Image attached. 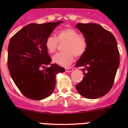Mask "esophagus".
<instances>
[{
	"instance_id": "obj_1",
	"label": "esophagus",
	"mask_w": 128,
	"mask_h": 128,
	"mask_svg": "<svg viewBox=\"0 0 128 128\" xmlns=\"http://www.w3.org/2000/svg\"><path fill=\"white\" fill-rule=\"evenodd\" d=\"M73 68H65V72H71L72 71H73Z\"/></svg>"
}]
</instances>
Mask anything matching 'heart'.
<instances>
[{
	"instance_id": "b5f03b06",
	"label": "heart",
	"mask_w": 128,
	"mask_h": 128,
	"mask_svg": "<svg viewBox=\"0 0 128 128\" xmlns=\"http://www.w3.org/2000/svg\"><path fill=\"white\" fill-rule=\"evenodd\" d=\"M59 42H66L63 52H58L52 56V62L62 66H68L73 62L74 56H82L87 49V42L79 32L72 28H65L58 32V38L53 35L47 37L45 46L47 51L53 53L56 51Z\"/></svg>"
}]
</instances>
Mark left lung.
I'll return each mask as SVG.
<instances>
[{
	"label": "left lung",
	"instance_id": "left-lung-1",
	"mask_svg": "<svg viewBox=\"0 0 128 128\" xmlns=\"http://www.w3.org/2000/svg\"><path fill=\"white\" fill-rule=\"evenodd\" d=\"M76 26L87 42L86 51L76 65L84 66L83 79L76 88L84 98L98 99L108 93L114 84L120 64L117 41L112 33L97 24L78 23Z\"/></svg>",
	"mask_w": 128,
	"mask_h": 128
}]
</instances>
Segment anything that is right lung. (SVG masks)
Instances as JSON below:
<instances>
[{"instance_id":"right-lung-1","label":"right lung","mask_w":128,"mask_h":128,"mask_svg":"<svg viewBox=\"0 0 128 128\" xmlns=\"http://www.w3.org/2000/svg\"><path fill=\"white\" fill-rule=\"evenodd\" d=\"M62 22L30 24L10 40L8 69L18 88L26 98L42 100L50 96L56 86V75L65 72V68L56 63L50 64L51 58L45 46L47 37ZM48 64L51 66L47 68Z\"/></svg>"}]
</instances>
